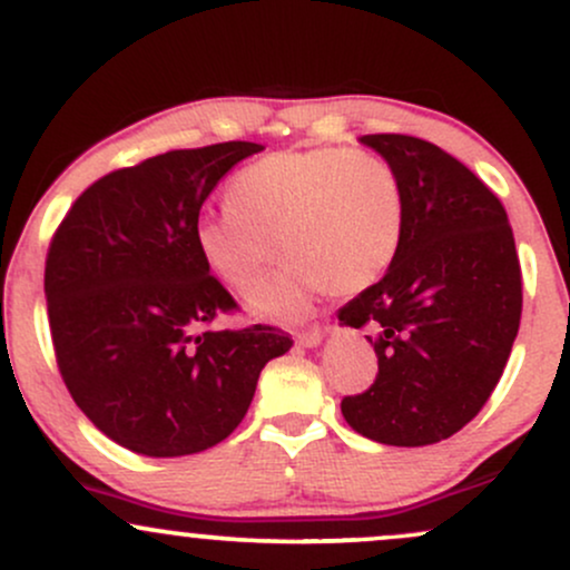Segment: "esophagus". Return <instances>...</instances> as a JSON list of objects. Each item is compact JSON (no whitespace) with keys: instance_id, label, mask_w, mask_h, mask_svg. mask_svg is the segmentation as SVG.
<instances>
[{"instance_id":"obj_1","label":"esophagus","mask_w":570,"mask_h":570,"mask_svg":"<svg viewBox=\"0 0 570 570\" xmlns=\"http://www.w3.org/2000/svg\"><path fill=\"white\" fill-rule=\"evenodd\" d=\"M322 340H324L322 326H311V330L297 332V343L305 345V348H316V345L322 343Z\"/></svg>"}]
</instances>
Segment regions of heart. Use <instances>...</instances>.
I'll use <instances>...</instances> for the list:
<instances>
[{
    "mask_svg": "<svg viewBox=\"0 0 570 570\" xmlns=\"http://www.w3.org/2000/svg\"><path fill=\"white\" fill-rule=\"evenodd\" d=\"M227 203L195 219V252L222 286L246 297L271 271L278 244L286 267L252 297V311L273 322L305 318L332 286L367 289L402 244V179L367 149L271 153L233 176Z\"/></svg>",
    "mask_w": 570,
    "mask_h": 570,
    "instance_id": "b5f03b06",
    "label": "heart"
}]
</instances>
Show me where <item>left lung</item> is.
I'll list each match as a JSON object with an SVG mask.
<instances>
[{"instance_id":"obj_1","label":"left lung","mask_w":570,"mask_h":570,"mask_svg":"<svg viewBox=\"0 0 570 570\" xmlns=\"http://www.w3.org/2000/svg\"><path fill=\"white\" fill-rule=\"evenodd\" d=\"M396 168L404 233L385 276L340 307L372 326L377 377L340 402L367 440L423 448L453 436L501 381L520 330L522 273L501 200L436 144L404 134L358 139Z\"/></svg>"}]
</instances>
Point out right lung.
Here are the masks:
<instances>
[{
    "label": "right lung",
    "instance_id": "add662e5",
    "mask_svg": "<svg viewBox=\"0 0 570 570\" xmlns=\"http://www.w3.org/2000/svg\"><path fill=\"white\" fill-rule=\"evenodd\" d=\"M263 144L171 149L101 176L71 203L45 263L50 335L71 399L109 440L149 458L214 448L244 421L284 330L212 332L235 311L200 263L193 225L235 163Z\"/></svg>",
    "mask_w": 570,
    "mask_h": 570
}]
</instances>
